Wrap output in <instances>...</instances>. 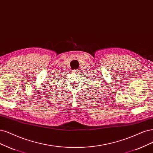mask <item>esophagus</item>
<instances>
[{
	"mask_svg": "<svg viewBox=\"0 0 153 153\" xmlns=\"http://www.w3.org/2000/svg\"><path fill=\"white\" fill-rule=\"evenodd\" d=\"M71 72H72V73H75V74H78V73H80V71H78V70H71Z\"/></svg>",
	"mask_w": 153,
	"mask_h": 153,
	"instance_id": "34e87169",
	"label": "esophagus"
}]
</instances>
